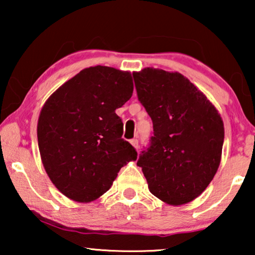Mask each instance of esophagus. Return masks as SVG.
Returning <instances> with one entry per match:
<instances>
[{
  "label": "esophagus",
  "mask_w": 255,
  "mask_h": 255,
  "mask_svg": "<svg viewBox=\"0 0 255 255\" xmlns=\"http://www.w3.org/2000/svg\"><path fill=\"white\" fill-rule=\"evenodd\" d=\"M130 142L132 144V146H133V147L138 151V139H131Z\"/></svg>",
  "instance_id": "obj_1"
}]
</instances>
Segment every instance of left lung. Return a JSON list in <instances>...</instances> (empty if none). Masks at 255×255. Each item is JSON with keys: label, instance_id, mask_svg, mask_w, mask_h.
I'll return each mask as SVG.
<instances>
[{"label": "left lung", "instance_id": "obj_1", "mask_svg": "<svg viewBox=\"0 0 255 255\" xmlns=\"http://www.w3.org/2000/svg\"><path fill=\"white\" fill-rule=\"evenodd\" d=\"M132 75L154 131L137 165L154 196L170 205L189 203L205 190L221 163V115L180 73L147 67Z\"/></svg>", "mask_w": 255, "mask_h": 255}]
</instances>
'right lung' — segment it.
Wrapping results in <instances>:
<instances>
[{"label": "right lung", "mask_w": 255, "mask_h": 255, "mask_svg": "<svg viewBox=\"0 0 255 255\" xmlns=\"http://www.w3.org/2000/svg\"><path fill=\"white\" fill-rule=\"evenodd\" d=\"M130 72L95 66L55 90L41 108L38 146L52 183L73 201L92 202L110 189L117 173L137 159L122 138L116 114L131 99Z\"/></svg>", "instance_id": "add662e5"}]
</instances>
